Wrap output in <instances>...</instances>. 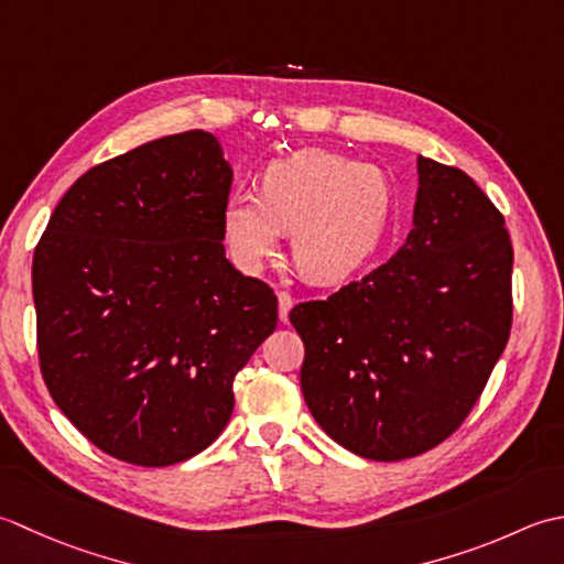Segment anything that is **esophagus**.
I'll use <instances>...</instances> for the list:
<instances>
[{
	"instance_id": "34e87169",
	"label": "esophagus",
	"mask_w": 564,
	"mask_h": 564,
	"mask_svg": "<svg viewBox=\"0 0 564 564\" xmlns=\"http://www.w3.org/2000/svg\"><path fill=\"white\" fill-rule=\"evenodd\" d=\"M292 296L286 292H278V306H280V321L290 318V308H292Z\"/></svg>"
}]
</instances>
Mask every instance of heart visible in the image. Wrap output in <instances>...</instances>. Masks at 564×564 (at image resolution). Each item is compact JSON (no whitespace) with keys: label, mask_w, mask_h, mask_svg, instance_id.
Instances as JSON below:
<instances>
[{"label":"heart","mask_w":564,"mask_h":564,"mask_svg":"<svg viewBox=\"0 0 564 564\" xmlns=\"http://www.w3.org/2000/svg\"><path fill=\"white\" fill-rule=\"evenodd\" d=\"M394 212V185L382 167L304 148L272 160L260 197L231 192L221 224L228 252L258 270L292 234V258L306 280L333 284L358 272L382 243Z\"/></svg>","instance_id":"heart-1"}]
</instances>
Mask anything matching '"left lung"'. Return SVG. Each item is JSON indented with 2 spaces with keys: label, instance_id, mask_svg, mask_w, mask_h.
Wrapping results in <instances>:
<instances>
[{
  "label": "left lung",
  "instance_id": "obj_1",
  "mask_svg": "<svg viewBox=\"0 0 564 564\" xmlns=\"http://www.w3.org/2000/svg\"><path fill=\"white\" fill-rule=\"evenodd\" d=\"M406 243L326 302L292 308L302 392L346 451L394 463L459 429L511 330L513 248L463 170L419 155Z\"/></svg>",
  "mask_w": 564,
  "mask_h": 564
}]
</instances>
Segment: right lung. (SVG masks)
Listing matches in <instances>:
<instances>
[{
	"instance_id": "right-lung-1",
	"label": "right lung",
	"mask_w": 564,
	"mask_h": 564,
	"mask_svg": "<svg viewBox=\"0 0 564 564\" xmlns=\"http://www.w3.org/2000/svg\"><path fill=\"white\" fill-rule=\"evenodd\" d=\"M234 170L209 131L87 170L33 252L45 387L99 451L167 467L209 447L278 296L226 258Z\"/></svg>"
}]
</instances>
